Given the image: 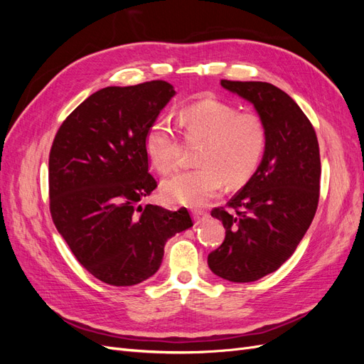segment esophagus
Masks as SVG:
<instances>
[{
	"label": "esophagus",
	"instance_id": "obj_1",
	"mask_svg": "<svg viewBox=\"0 0 364 364\" xmlns=\"http://www.w3.org/2000/svg\"><path fill=\"white\" fill-rule=\"evenodd\" d=\"M193 218H194V222L196 223H200V222H203V220H206L208 218V213H205V211H193Z\"/></svg>",
	"mask_w": 364,
	"mask_h": 364
}]
</instances>
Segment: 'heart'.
Segmentation results:
<instances>
[{"mask_svg": "<svg viewBox=\"0 0 364 364\" xmlns=\"http://www.w3.org/2000/svg\"><path fill=\"white\" fill-rule=\"evenodd\" d=\"M181 121L191 138L203 139L196 162L200 167L173 174L162 183L165 199L186 206H202L228 185L245 183L257 171L266 150L267 134L262 119L238 112L232 105L203 100L185 107ZM146 151L161 171L178 164V141L168 117H158L146 134Z\"/></svg>", "mask_w": 364, "mask_h": 364, "instance_id": "heart-1", "label": "heart"}]
</instances>
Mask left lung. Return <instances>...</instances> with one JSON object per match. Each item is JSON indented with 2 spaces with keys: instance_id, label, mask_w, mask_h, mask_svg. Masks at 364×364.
<instances>
[{
  "instance_id": "8db88e82",
  "label": "left lung",
  "mask_w": 364,
  "mask_h": 364,
  "mask_svg": "<svg viewBox=\"0 0 364 364\" xmlns=\"http://www.w3.org/2000/svg\"><path fill=\"white\" fill-rule=\"evenodd\" d=\"M253 105L266 127V150L226 211L211 213L226 229L208 266L230 282H253L278 270L310 228L321 190L314 127L293 98L266 82H220Z\"/></svg>"
}]
</instances>
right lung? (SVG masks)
<instances>
[{
  "label": "right lung",
  "instance_id": "1",
  "mask_svg": "<svg viewBox=\"0 0 364 364\" xmlns=\"http://www.w3.org/2000/svg\"><path fill=\"white\" fill-rule=\"evenodd\" d=\"M174 94L164 80L103 87L74 109L53 141V222L77 261L109 285L153 277L167 240L193 226L186 208H136L156 188L146 134Z\"/></svg>",
  "mask_w": 364,
  "mask_h": 364
}]
</instances>
